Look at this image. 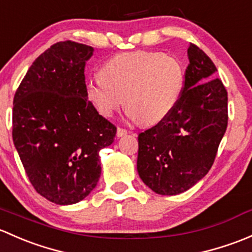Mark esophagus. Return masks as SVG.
Instances as JSON below:
<instances>
[{"label": "esophagus", "instance_id": "1", "mask_svg": "<svg viewBox=\"0 0 252 252\" xmlns=\"http://www.w3.org/2000/svg\"><path fill=\"white\" fill-rule=\"evenodd\" d=\"M127 134V129L123 128V127H118V131H116V136L118 137H123Z\"/></svg>", "mask_w": 252, "mask_h": 252}]
</instances>
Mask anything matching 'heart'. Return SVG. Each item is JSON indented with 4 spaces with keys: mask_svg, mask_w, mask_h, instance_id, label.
I'll list each match as a JSON object with an SVG mask.
<instances>
[{
    "mask_svg": "<svg viewBox=\"0 0 252 252\" xmlns=\"http://www.w3.org/2000/svg\"><path fill=\"white\" fill-rule=\"evenodd\" d=\"M183 86L184 72L177 59L160 52L134 51L105 62L85 91L88 102L104 118L113 116L125 100L128 118L149 126L172 113Z\"/></svg>",
    "mask_w": 252,
    "mask_h": 252,
    "instance_id": "1",
    "label": "heart"
}]
</instances>
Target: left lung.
<instances>
[{"label":"left lung","mask_w":252,"mask_h":252,"mask_svg":"<svg viewBox=\"0 0 252 252\" xmlns=\"http://www.w3.org/2000/svg\"><path fill=\"white\" fill-rule=\"evenodd\" d=\"M188 59L180 102L138 134L139 177L161 195L183 193L209 172L228 125L227 90L215 77V64L194 43Z\"/></svg>","instance_id":"left-lung-1"}]
</instances>
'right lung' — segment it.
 I'll return each mask as SVG.
<instances>
[{
	"mask_svg": "<svg viewBox=\"0 0 252 252\" xmlns=\"http://www.w3.org/2000/svg\"><path fill=\"white\" fill-rule=\"evenodd\" d=\"M92 53L84 43H54L35 59L13 99V142L25 172L40 195L58 205L79 203L94 189L99 150L116 134L86 97Z\"/></svg>",
	"mask_w": 252,
	"mask_h": 252,
	"instance_id": "obj_1",
	"label": "right lung"
}]
</instances>
